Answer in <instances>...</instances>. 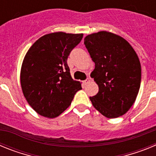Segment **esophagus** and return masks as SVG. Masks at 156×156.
Instances as JSON below:
<instances>
[{
	"label": "esophagus",
	"instance_id": "1",
	"mask_svg": "<svg viewBox=\"0 0 156 156\" xmlns=\"http://www.w3.org/2000/svg\"><path fill=\"white\" fill-rule=\"evenodd\" d=\"M90 78H87V79L85 80L84 81H83V83H84V84L86 85V84H87V83H90Z\"/></svg>",
	"mask_w": 156,
	"mask_h": 156
}]
</instances>
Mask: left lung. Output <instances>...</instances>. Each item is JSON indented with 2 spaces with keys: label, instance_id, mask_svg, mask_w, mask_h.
Segmentation results:
<instances>
[{
  "label": "left lung",
  "instance_id": "obj_1",
  "mask_svg": "<svg viewBox=\"0 0 156 156\" xmlns=\"http://www.w3.org/2000/svg\"><path fill=\"white\" fill-rule=\"evenodd\" d=\"M84 44L95 64L90 76L99 87L90 97L92 105L107 118L122 115L134 103L140 87L137 54L126 40L106 31L87 36Z\"/></svg>",
  "mask_w": 156,
  "mask_h": 156
}]
</instances>
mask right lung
<instances>
[{
  "label": "right lung",
  "mask_w": 156,
  "mask_h": 156,
  "mask_svg": "<svg viewBox=\"0 0 156 156\" xmlns=\"http://www.w3.org/2000/svg\"><path fill=\"white\" fill-rule=\"evenodd\" d=\"M83 34L62 32L43 36L29 49L21 69L25 98L37 113L55 118L71 105L81 83L70 75L67 58Z\"/></svg>",
  "instance_id": "add662e5"
}]
</instances>
